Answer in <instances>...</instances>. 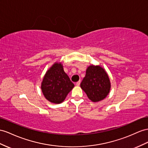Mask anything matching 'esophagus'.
Instances as JSON below:
<instances>
[{
  "label": "esophagus",
  "instance_id": "esophagus-1",
  "mask_svg": "<svg viewBox=\"0 0 148 148\" xmlns=\"http://www.w3.org/2000/svg\"><path fill=\"white\" fill-rule=\"evenodd\" d=\"M80 83H81V81H80V79H79V81L77 82L76 85H77V86H79V85H80Z\"/></svg>",
  "mask_w": 148,
  "mask_h": 148
}]
</instances>
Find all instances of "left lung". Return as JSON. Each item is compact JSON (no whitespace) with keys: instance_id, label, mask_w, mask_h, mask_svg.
<instances>
[{"instance_id":"obj_1","label":"left lung","mask_w":148,"mask_h":148,"mask_svg":"<svg viewBox=\"0 0 148 148\" xmlns=\"http://www.w3.org/2000/svg\"><path fill=\"white\" fill-rule=\"evenodd\" d=\"M74 85L61 64L55 63L44 75L41 85L44 96L51 103L59 104L66 99Z\"/></svg>"}]
</instances>
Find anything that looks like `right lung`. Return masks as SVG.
<instances>
[{"label":"right lung","instance_id":"right-lung-1","mask_svg":"<svg viewBox=\"0 0 148 148\" xmlns=\"http://www.w3.org/2000/svg\"><path fill=\"white\" fill-rule=\"evenodd\" d=\"M81 88L88 98L93 102L104 99L108 96L111 84L107 73L99 66H90L86 76L81 83Z\"/></svg>","mask_w":148,"mask_h":148}]
</instances>
